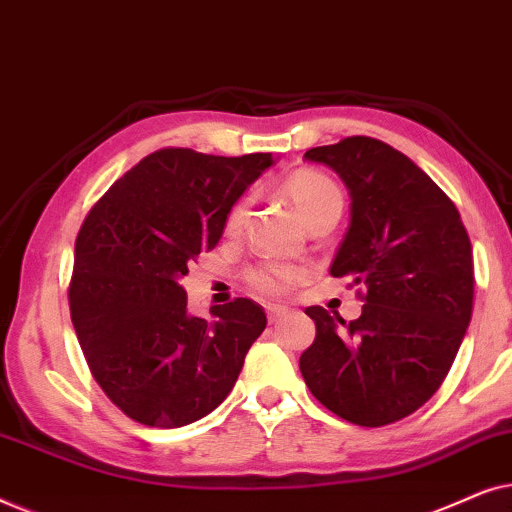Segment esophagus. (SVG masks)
I'll use <instances>...</instances> for the list:
<instances>
[{
  "mask_svg": "<svg viewBox=\"0 0 512 512\" xmlns=\"http://www.w3.org/2000/svg\"><path fill=\"white\" fill-rule=\"evenodd\" d=\"M265 310H268V321H270V324H275V321H279L286 312H289L284 305H268V307H265Z\"/></svg>",
  "mask_w": 512,
  "mask_h": 512,
  "instance_id": "obj_1",
  "label": "esophagus"
}]
</instances>
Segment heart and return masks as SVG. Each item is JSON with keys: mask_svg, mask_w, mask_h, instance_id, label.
I'll return each mask as SVG.
<instances>
[{"mask_svg": "<svg viewBox=\"0 0 512 512\" xmlns=\"http://www.w3.org/2000/svg\"><path fill=\"white\" fill-rule=\"evenodd\" d=\"M282 193L286 200L291 202L293 209H296L298 219L310 223L314 216L331 207H342V193L340 188L333 184L331 179L324 177V174L312 172V170H300L291 174L289 179L282 184ZM244 219V202H237V205L230 207L226 216V230L228 233H235L237 228L242 226ZM300 277V268L284 261H265L256 268L247 272V282L251 289L265 293V296H279V293L289 291V286Z\"/></svg>", "mask_w": 512, "mask_h": 512, "instance_id": "heart-1", "label": "heart"}]
</instances>
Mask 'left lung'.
Returning <instances> with one entry per match:
<instances>
[{
  "mask_svg": "<svg viewBox=\"0 0 512 512\" xmlns=\"http://www.w3.org/2000/svg\"><path fill=\"white\" fill-rule=\"evenodd\" d=\"M305 160L347 186L349 228L333 277L366 289L359 319L312 305L317 338L300 373L319 403L359 426L408 417L443 384L473 312V249L454 202L401 151L373 137L317 146Z\"/></svg>",
  "mask_w": 512,
  "mask_h": 512,
  "instance_id": "1",
  "label": "left lung"
}]
</instances>
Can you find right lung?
Wrapping results in <instances>:
<instances>
[{
  "mask_svg": "<svg viewBox=\"0 0 512 512\" xmlns=\"http://www.w3.org/2000/svg\"><path fill=\"white\" fill-rule=\"evenodd\" d=\"M275 165L160 149L90 209L74 247L69 310L90 373L130 419L158 429L198 422L235 387L263 333L249 298L188 314V263L219 244L230 207Z\"/></svg>",
  "mask_w": 512,
  "mask_h": 512,
  "instance_id": "1",
  "label": "right lung"
}]
</instances>
